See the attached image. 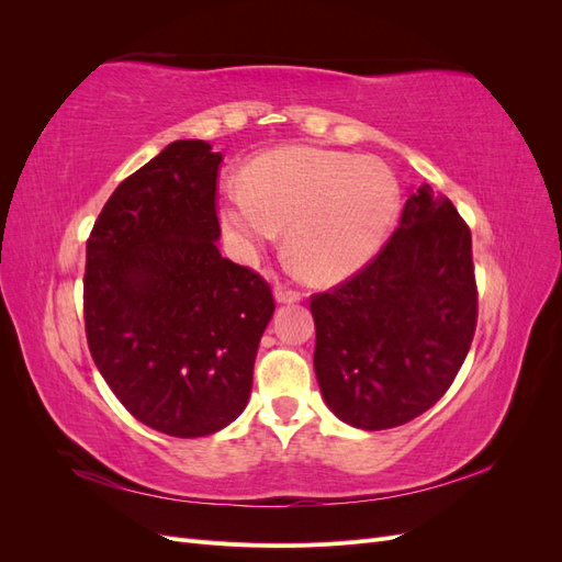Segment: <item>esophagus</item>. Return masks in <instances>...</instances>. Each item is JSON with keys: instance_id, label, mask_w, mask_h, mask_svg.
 <instances>
[{"instance_id": "esophagus-1", "label": "esophagus", "mask_w": 562, "mask_h": 562, "mask_svg": "<svg viewBox=\"0 0 562 562\" xmlns=\"http://www.w3.org/2000/svg\"><path fill=\"white\" fill-rule=\"evenodd\" d=\"M274 297H277L279 302H297V300L302 297V293L297 291V288L288 285V283H277V285H274Z\"/></svg>"}]
</instances>
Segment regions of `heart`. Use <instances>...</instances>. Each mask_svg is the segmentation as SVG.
I'll return each instance as SVG.
<instances>
[{
    "mask_svg": "<svg viewBox=\"0 0 562 562\" xmlns=\"http://www.w3.org/2000/svg\"><path fill=\"white\" fill-rule=\"evenodd\" d=\"M398 211V180L375 157L288 147L252 161L229 182L220 223L241 258L285 241L318 281H339L372 260Z\"/></svg>",
    "mask_w": 562,
    "mask_h": 562,
    "instance_id": "heart-1",
    "label": "heart"
}]
</instances>
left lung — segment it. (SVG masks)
Returning a JSON list of instances; mask_svg holds the SVG:
<instances>
[{"label": "left lung", "mask_w": 562, "mask_h": 562, "mask_svg": "<svg viewBox=\"0 0 562 562\" xmlns=\"http://www.w3.org/2000/svg\"><path fill=\"white\" fill-rule=\"evenodd\" d=\"M310 307L330 411L356 429L401 427L446 394L469 353L479 321L471 229L422 184L375 258Z\"/></svg>", "instance_id": "obj_1"}]
</instances>
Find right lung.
<instances>
[{"label": "right lung", "instance_id": "add662e5", "mask_svg": "<svg viewBox=\"0 0 562 562\" xmlns=\"http://www.w3.org/2000/svg\"><path fill=\"white\" fill-rule=\"evenodd\" d=\"M220 151L178 140L116 187L87 241L83 326L114 396L147 427L215 434L244 413L269 283L220 255Z\"/></svg>", "mask_w": 562, "mask_h": 562}]
</instances>
